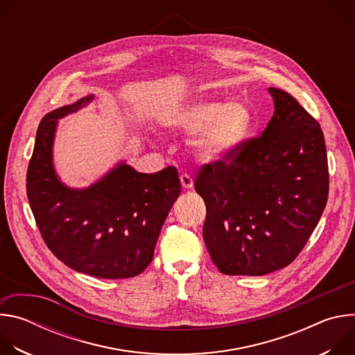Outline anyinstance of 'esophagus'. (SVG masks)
<instances>
[{
    "mask_svg": "<svg viewBox=\"0 0 355 355\" xmlns=\"http://www.w3.org/2000/svg\"><path fill=\"white\" fill-rule=\"evenodd\" d=\"M180 180H181V184H182V187H184L185 189H189V188L193 187V180H192V177H191L189 174H187V173L181 174V175H180Z\"/></svg>",
    "mask_w": 355,
    "mask_h": 355,
    "instance_id": "34e87169",
    "label": "esophagus"
}]
</instances>
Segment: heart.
Listing matches in <instances>:
<instances>
[{
	"mask_svg": "<svg viewBox=\"0 0 355 355\" xmlns=\"http://www.w3.org/2000/svg\"><path fill=\"white\" fill-rule=\"evenodd\" d=\"M170 125L185 132H200L196 140L202 159L214 160L225 156L245 136L251 125L248 108L240 103L223 105L219 101L205 99L177 112Z\"/></svg>",
	"mask_w": 355,
	"mask_h": 355,
	"instance_id": "heart-1",
	"label": "heart"
}]
</instances>
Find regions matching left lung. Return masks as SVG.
I'll use <instances>...</instances> for the list:
<instances>
[{
    "instance_id": "8db88e82",
    "label": "left lung",
    "mask_w": 355,
    "mask_h": 355,
    "mask_svg": "<svg viewBox=\"0 0 355 355\" xmlns=\"http://www.w3.org/2000/svg\"><path fill=\"white\" fill-rule=\"evenodd\" d=\"M275 112L260 136L202 166L204 240L226 275H266L289 266L319 223L329 164L318 121L288 92L270 88Z\"/></svg>"
}]
</instances>
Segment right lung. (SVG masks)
<instances>
[{
    "mask_svg": "<svg viewBox=\"0 0 355 355\" xmlns=\"http://www.w3.org/2000/svg\"><path fill=\"white\" fill-rule=\"evenodd\" d=\"M92 95L43 116L26 173V193L49 250L74 271L104 279L132 278L153 260L163 223L181 192L178 171L153 174L119 164L87 189L64 187L52 163L58 119Z\"/></svg>",
    "mask_w": 355,
    "mask_h": 355,
    "instance_id": "add662e5",
    "label": "right lung"
}]
</instances>
